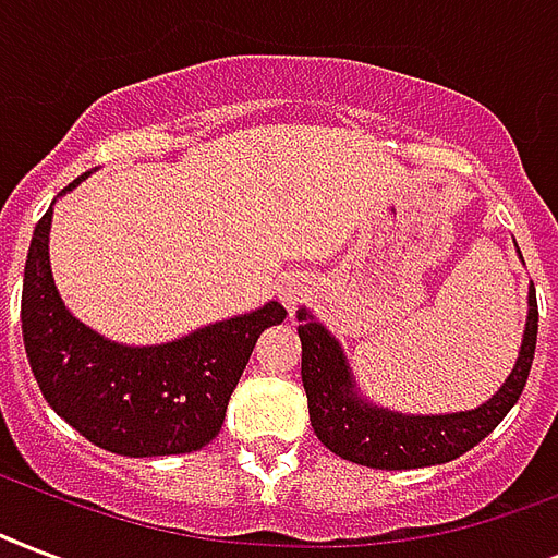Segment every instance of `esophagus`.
<instances>
[{
	"mask_svg": "<svg viewBox=\"0 0 558 558\" xmlns=\"http://www.w3.org/2000/svg\"><path fill=\"white\" fill-rule=\"evenodd\" d=\"M298 295H301V289H298L295 283H283V287H280V298H283L287 307H295Z\"/></svg>",
	"mask_w": 558,
	"mask_h": 558,
	"instance_id": "obj_1",
	"label": "esophagus"
}]
</instances>
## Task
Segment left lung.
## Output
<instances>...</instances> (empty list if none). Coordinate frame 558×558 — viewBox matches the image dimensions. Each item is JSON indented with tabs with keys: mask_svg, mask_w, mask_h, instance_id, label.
Masks as SVG:
<instances>
[{
	"mask_svg": "<svg viewBox=\"0 0 558 558\" xmlns=\"http://www.w3.org/2000/svg\"><path fill=\"white\" fill-rule=\"evenodd\" d=\"M298 336H301V380L307 392L310 424L318 441L336 457L356 465L386 468H427L441 465L462 457L465 450L486 439L497 424L506 418L524 392L526 377L533 368L535 339H538V301L530 289V316H526L524 345L509 380L500 392L483 407L457 415H395L374 410L354 395V383L348 377L345 356L325 327L298 313Z\"/></svg>",
	"mask_w": 558,
	"mask_h": 558,
	"instance_id": "obj_1",
	"label": "left lung"
}]
</instances>
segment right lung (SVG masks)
Listing matches in <instances>:
<instances>
[{
    "label": "right lung",
    "instance_id": "obj_1",
    "mask_svg": "<svg viewBox=\"0 0 558 558\" xmlns=\"http://www.w3.org/2000/svg\"><path fill=\"white\" fill-rule=\"evenodd\" d=\"M49 225L52 210L34 228L20 307L25 356L43 398L84 439L119 457H169L210 445L257 336L280 325L287 310L271 301L169 345L122 348L63 307L49 269Z\"/></svg>",
    "mask_w": 558,
    "mask_h": 558
}]
</instances>
